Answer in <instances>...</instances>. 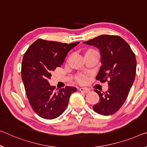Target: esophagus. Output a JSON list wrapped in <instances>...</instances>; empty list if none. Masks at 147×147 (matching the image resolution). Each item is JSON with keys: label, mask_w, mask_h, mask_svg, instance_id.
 Segmentation results:
<instances>
[{"label": "esophagus", "mask_w": 147, "mask_h": 147, "mask_svg": "<svg viewBox=\"0 0 147 147\" xmlns=\"http://www.w3.org/2000/svg\"><path fill=\"white\" fill-rule=\"evenodd\" d=\"M79 90L83 93H85V94H87V93L90 92V90L88 89V88H80V89H79Z\"/></svg>", "instance_id": "obj_1"}]
</instances>
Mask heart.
<instances>
[{
	"label": "heart",
	"instance_id": "obj_1",
	"mask_svg": "<svg viewBox=\"0 0 147 147\" xmlns=\"http://www.w3.org/2000/svg\"><path fill=\"white\" fill-rule=\"evenodd\" d=\"M92 51H95V50H92ZM79 80H80V82H84V78L83 77H80V78H79Z\"/></svg>",
	"mask_w": 147,
	"mask_h": 147
}]
</instances>
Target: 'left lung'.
<instances>
[{"mask_svg":"<svg viewBox=\"0 0 147 147\" xmlns=\"http://www.w3.org/2000/svg\"><path fill=\"white\" fill-rule=\"evenodd\" d=\"M83 43L98 48L101 63L96 79L100 82L109 80L105 93L94 91L99 95V102L93 106L96 113L105 116L115 113L127 99L136 78L137 61L131 48L122 37L99 36Z\"/></svg>","mask_w":147,"mask_h":147,"instance_id":"obj_1","label":"left lung"}]
</instances>
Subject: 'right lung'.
Listing matches in <instances>:
<instances>
[{
  "label": "right lung",
  "mask_w": 147,
  "mask_h": 147,
  "mask_svg": "<svg viewBox=\"0 0 147 147\" xmlns=\"http://www.w3.org/2000/svg\"><path fill=\"white\" fill-rule=\"evenodd\" d=\"M79 42L71 44L38 39L23 55L22 76L25 92L33 111L41 118L52 120L65 111L75 87L66 86L55 92L48 82L51 73L61 67L71 49Z\"/></svg>",
  "instance_id": "1"
}]
</instances>
